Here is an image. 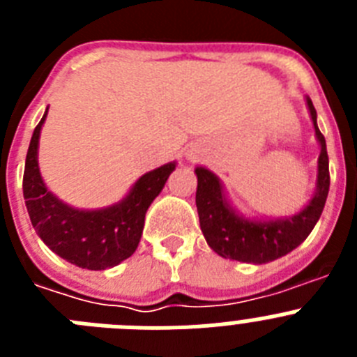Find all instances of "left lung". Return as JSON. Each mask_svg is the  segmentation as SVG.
Masks as SVG:
<instances>
[{
  "label": "left lung",
  "mask_w": 357,
  "mask_h": 357,
  "mask_svg": "<svg viewBox=\"0 0 357 357\" xmlns=\"http://www.w3.org/2000/svg\"><path fill=\"white\" fill-rule=\"evenodd\" d=\"M309 114L313 119L314 134L320 143L318 157L317 189L307 206L301 213L277 220H257L245 218L230 206L225 189L213 172L198 166L195 169L198 178L197 209L200 229L207 245L225 259L241 263L263 264L289 254L311 234L320 220L329 195V157H327L326 137L317 125V110L311 98L305 96Z\"/></svg>",
  "instance_id": "left-lung-1"
}]
</instances>
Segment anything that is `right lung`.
<instances>
[{
  "label": "right lung",
  "mask_w": 357,
  "mask_h": 357,
  "mask_svg": "<svg viewBox=\"0 0 357 357\" xmlns=\"http://www.w3.org/2000/svg\"><path fill=\"white\" fill-rule=\"evenodd\" d=\"M33 130L26 153L23 195L30 222L50 250L68 263L85 270H107L128 259L139 245L144 214L162 191L176 162H168L144 173L128 195L114 206L103 209H75L46 188L39 172V137L43 123Z\"/></svg>",
  "instance_id": "right-lung-1"
}]
</instances>
